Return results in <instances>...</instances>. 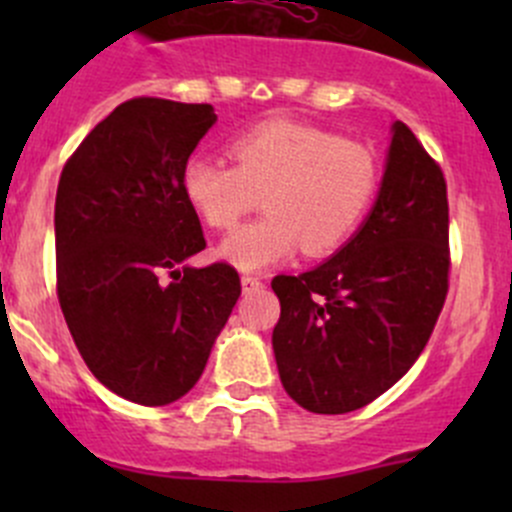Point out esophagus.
Returning <instances> with one entry per match:
<instances>
[{
    "instance_id": "obj_1",
    "label": "esophagus",
    "mask_w": 512,
    "mask_h": 512,
    "mask_svg": "<svg viewBox=\"0 0 512 512\" xmlns=\"http://www.w3.org/2000/svg\"><path fill=\"white\" fill-rule=\"evenodd\" d=\"M260 277H252V275H245L242 277V292H257V289H262Z\"/></svg>"
}]
</instances>
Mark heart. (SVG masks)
<instances>
[{"mask_svg": "<svg viewBox=\"0 0 512 512\" xmlns=\"http://www.w3.org/2000/svg\"><path fill=\"white\" fill-rule=\"evenodd\" d=\"M235 165L190 158L180 188L205 225L230 230L262 198L265 218L237 227L220 257L240 270H262L302 250H339L359 230L381 183L369 146L327 128L275 118L230 143Z\"/></svg>", "mask_w": 512, "mask_h": 512, "instance_id": "heart-1", "label": "heart"}]
</instances>
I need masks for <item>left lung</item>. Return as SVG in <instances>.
Listing matches in <instances>:
<instances>
[{
    "mask_svg": "<svg viewBox=\"0 0 512 512\" xmlns=\"http://www.w3.org/2000/svg\"><path fill=\"white\" fill-rule=\"evenodd\" d=\"M448 270L446 178L396 121L379 198L359 232L314 270L272 280V349L287 394L312 414H349L379 399L431 339Z\"/></svg>",
    "mask_w": 512,
    "mask_h": 512,
    "instance_id": "obj_1",
    "label": "left lung"
}]
</instances>
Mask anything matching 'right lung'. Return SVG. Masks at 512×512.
I'll return each mask as SVG.
<instances>
[{
  "instance_id": "1",
  "label": "right lung",
  "mask_w": 512,
  "mask_h": 512,
  "mask_svg": "<svg viewBox=\"0 0 512 512\" xmlns=\"http://www.w3.org/2000/svg\"><path fill=\"white\" fill-rule=\"evenodd\" d=\"M215 121L210 103L131 98L61 170V312L91 374L133 404L165 406L193 389L242 292L227 262L185 265L205 237L180 175Z\"/></svg>"
}]
</instances>
